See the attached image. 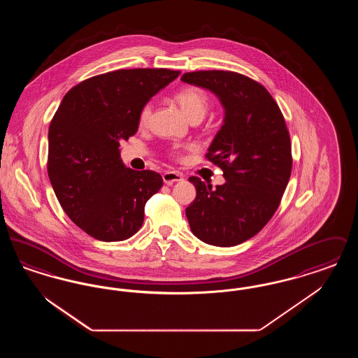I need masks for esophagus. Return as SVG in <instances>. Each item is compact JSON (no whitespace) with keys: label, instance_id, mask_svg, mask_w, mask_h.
I'll use <instances>...</instances> for the list:
<instances>
[{"label":"esophagus","instance_id":"1","mask_svg":"<svg viewBox=\"0 0 358 358\" xmlns=\"http://www.w3.org/2000/svg\"><path fill=\"white\" fill-rule=\"evenodd\" d=\"M162 178H164V182L166 185H173L174 182H178V181H182L184 180V174L180 173V171H165L162 174Z\"/></svg>","mask_w":358,"mask_h":358}]
</instances>
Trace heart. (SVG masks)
Returning a JSON list of instances; mask_svg holds the SVG:
<instances>
[{"mask_svg":"<svg viewBox=\"0 0 358 358\" xmlns=\"http://www.w3.org/2000/svg\"><path fill=\"white\" fill-rule=\"evenodd\" d=\"M174 101L180 104V107L182 108V111L185 113L189 120H203L209 108V95L205 92L203 88L199 87H185L182 90H180L178 92L174 94ZM152 111H153V106L152 103L146 102L142 104V107L139 108L138 113V123L139 126H146L152 117ZM173 154H178L177 150H174Z\"/></svg>","mask_w":358,"mask_h":358,"instance_id":"1","label":"heart"}]
</instances>
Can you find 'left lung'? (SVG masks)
<instances>
[{
  "instance_id": "obj_1",
  "label": "left lung",
  "mask_w": 358,
  "mask_h": 358,
  "mask_svg": "<svg viewBox=\"0 0 358 358\" xmlns=\"http://www.w3.org/2000/svg\"><path fill=\"white\" fill-rule=\"evenodd\" d=\"M181 80L213 92L225 115L206 158L222 168L225 182L212 187L189 181L196 199L185 210L196 238L232 247L270 222L289 184L292 158L289 130L279 106L255 80L232 71H196Z\"/></svg>"
}]
</instances>
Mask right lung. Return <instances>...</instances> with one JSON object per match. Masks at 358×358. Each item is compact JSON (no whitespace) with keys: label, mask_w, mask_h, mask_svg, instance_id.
<instances>
[{"label":"right lung","mask_w":358,"mask_h":358,"mask_svg":"<svg viewBox=\"0 0 358 358\" xmlns=\"http://www.w3.org/2000/svg\"><path fill=\"white\" fill-rule=\"evenodd\" d=\"M180 71L118 69L72 87L48 131V176L55 194L85 234L102 241L131 238L161 174L126 168L120 141L138 130V113Z\"/></svg>","instance_id":"right-lung-1"}]
</instances>
